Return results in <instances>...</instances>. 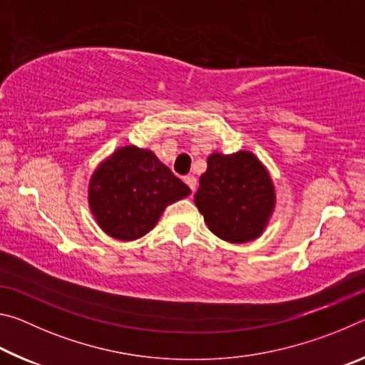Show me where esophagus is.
Masks as SVG:
<instances>
[{"mask_svg":"<svg viewBox=\"0 0 365 365\" xmlns=\"http://www.w3.org/2000/svg\"><path fill=\"white\" fill-rule=\"evenodd\" d=\"M183 180H185V183H187L188 187L191 188V191H193V193H195V191H196V185H197L196 177H193V175H187V177L183 178Z\"/></svg>","mask_w":365,"mask_h":365,"instance_id":"1","label":"esophagus"}]
</instances>
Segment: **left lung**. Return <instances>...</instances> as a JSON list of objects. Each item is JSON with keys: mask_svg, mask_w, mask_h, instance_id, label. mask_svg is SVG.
<instances>
[{"mask_svg": "<svg viewBox=\"0 0 365 365\" xmlns=\"http://www.w3.org/2000/svg\"><path fill=\"white\" fill-rule=\"evenodd\" d=\"M275 201L269 170L251 151L212 153L195 195L209 230L228 243H248L261 237Z\"/></svg>", "mask_w": 365, "mask_h": 365, "instance_id": "left-lung-1", "label": "left lung"}]
</instances>
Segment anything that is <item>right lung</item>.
<instances>
[{
	"label": "right lung",
	"instance_id": "obj_1",
	"mask_svg": "<svg viewBox=\"0 0 365 365\" xmlns=\"http://www.w3.org/2000/svg\"><path fill=\"white\" fill-rule=\"evenodd\" d=\"M191 190L150 150L122 146L95 169L88 205L101 230L122 242L141 238Z\"/></svg>",
	"mask_w": 365,
	"mask_h": 365
}]
</instances>
